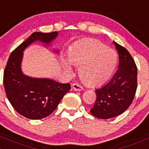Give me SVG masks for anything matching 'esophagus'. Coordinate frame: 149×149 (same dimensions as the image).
I'll return each mask as SVG.
<instances>
[{
  "instance_id": "1",
  "label": "esophagus",
  "mask_w": 149,
  "mask_h": 149,
  "mask_svg": "<svg viewBox=\"0 0 149 149\" xmlns=\"http://www.w3.org/2000/svg\"><path fill=\"white\" fill-rule=\"evenodd\" d=\"M72 87H73V90H76V91H81V90H83L82 86L80 85V84H76V83L73 84Z\"/></svg>"
}]
</instances>
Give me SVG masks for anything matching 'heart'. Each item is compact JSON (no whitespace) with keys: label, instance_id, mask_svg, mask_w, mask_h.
Returning a JSON list of instances; mask_svg holds the SVG:
<instances>
[{"label":"heart","instance_id":"heart-1","mask_svg":"<svg viewBox=\"0 0 149 149\" xmlns=\"http://www.w3.org/2000/svg\"><path fill=\"white\" fill-rule=\"evenodd\" d=\"M69 63L79 67L80 78L89 86H98L106 82L113 73L117 63V54L95 39H85L70 47L68 51ZM62 59L64 68L72 73V68Z\"/></svg>","mask_w":149,"mask_h":149}]
</instances>
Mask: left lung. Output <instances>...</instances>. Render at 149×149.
<instances>
[{
    "mask_svg": "<svg viewBox=\"0 0 149 149\" xmlns=\"http://www.w3.org/2000/svg\"><path fill=\"white\" fill-rule=\"evenodd\" d=\"M119 56L118 69L110 81L95 90L96 100L90 109L100 119H109L126 110L134 100L137 87V68L129 51L113 41Z\"/></svg>",
    "mask_w": 149,
    "mask_h": 149,
    "instance_id": "obj_1",
    "label": "left lung"
}]
</instances>
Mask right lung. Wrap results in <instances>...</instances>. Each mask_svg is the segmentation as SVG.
Segmentation results:
<instances>
[{
    "mask_svg": "<svg viewBox=\"0 0 149 149\" xmlns=\"http://www.w3.org/2000/svg\"><path fill=\"white\" fill-rule=\"evenodd\" d=\"M57 35V31L34 32L11 53L6 65L3 86L8 100L18 113L29 119L39 120L51 115L70 89L68 83L26 76L20 69L23 51L28 45L36 40L48 44Z\"/></svg>",
    "mask_w": 149,
    "mask_h": 149,
    "instance_id": "right-lung-1",
    "label": "right lung"
}]
</instances>
